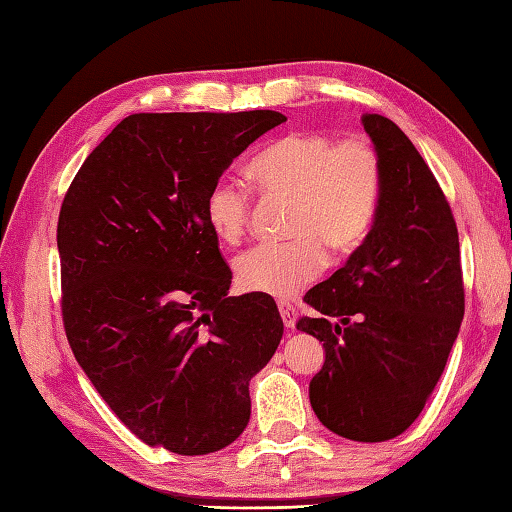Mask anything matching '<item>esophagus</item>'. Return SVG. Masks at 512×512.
I'll return each mask as SVG.
<instances>
[{"instance_id": "34e87169", "label": "esophagus", "mask_w": 512, "mask_h": 512, "mask_svg": "<svg viewBox=\"0 0 512 512\" xmlns=\"http://www.w3.org/2000/svg\"><path fill=\"white\" fill-rule=\"evenodd\" d=\"M279 312H281V319H284V323H286V328H295V323H297V310H295V306H292L290 301H279Z\"/></svg>"}]
</instances>
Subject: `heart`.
Segmentation results:
<instances>
[{"instance_id":"heart-1","label":"heart","mask_w":512,"mask_h":512,"mask_svg":"<svg viewBox=\"0 0 512 512\" xmlns=\"http://www.w3.org/2000/svg\"><path fill=\"white\" fill-rule=\"evenodd\" d=\"M262 198L292 202L284 244H257L235 259L239 286L290 297L317 279L332 253H350L372 226L383 193V158L367 136L336 140L321 132H292L250 162ZM253 191L237 178L211 184L204 217L224 244L248 231Z\"/></svg>"}]
</instances>
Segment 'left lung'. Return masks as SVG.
<instances>
[{
	"label": "left lung",
	"instance_id": "obj_1",
	"mask_svg": "<svg viewBox=\"0 0 512 512\" xmlns=\"http://www.w3.org/2000/svg\"><path fill=\"white\" fill-rule=\"evenodd\" d=\"M363 125L383 158L372 231L343 268L306 292L297 330L323 341L310 405L336 436L383 442L407 431L447 365L464 317L458 226L427 162L380 114Z\"/></svg>",
	"mask_w": 512,
	"mask_h": 512
}]
</instances>
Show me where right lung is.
Wrapping results in <instances>:
<instances>
[{
  "mask_svg": "<svg viewBox=\"0 0 512 512\" xmlns=\"http://www.w3.org/2000/svg\"><path fill=\"white\" fill-rule=\"evenodd\" d=\"M284 121L273 110L132 114L65 193V336L149 447L204 455L246 429L248 380L273 358L284 321L264 292L226 295L233 273L204 200L233 158Z\"/></svg>",
  "mask_w": 512,
  "mask_h": 512,
  "instance_id": "obj_1",
  "label": "right lung"
}]
</instances>
